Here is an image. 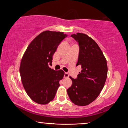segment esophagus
I'll return each instance as SVG.
<instances>
[{"instance_id": "obj_1", "label": "esophagus", "mask_w": 128, "mask_h": 128, "mask_svg": "<svg viewBox=\"0 0 128 128\" xmlns=\"http://www.w3.org/2000/svg\"><path fill=\"white\" fill-rule=\"evenodd\" d=\"M69 76V75L68 73L66 72H65L64 73V78H68Z\"/></svg>"}]
</instances>
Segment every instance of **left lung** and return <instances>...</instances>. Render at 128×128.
Returning a JSON list of instances; mask_svg holds the SVG:
<instances>
[{"label":"left lung","mask_w":128,"mask_h":128,"mask_svg":"<svg viewBox=\"0 0 128 128\" xmlns=\"http://www.w3.org/2000/svg\"><path fill=\"white\" fill-rule=\"evenodd\" d=\"M79 44L76 66L82 70L67 89L70 100L76 105L85 106L96 99L104 86L107 77V60L100 47L92 38L83 33L71 35Z\"/></svg>","instance_id":"8db88e82"}]
</instances>
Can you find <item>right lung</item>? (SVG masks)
<instances>
[{"instance_id": "1", "label": "right lung", "mask_w": 128, "mask_h": 128, "mask_svg": "<svg viewBox=\"0 0 128 128\" xmlns=\"http://www.w3.org/2000/svg\"><path fill=\"white\" fill-rule=\"evenodd\" d=\"M67 36L63 32H43L34 39L21 59L20 73L24 88L30 99L46 104L55 98L64 72L49 67L60 43Z\"/></svg>"}]
</instances>
